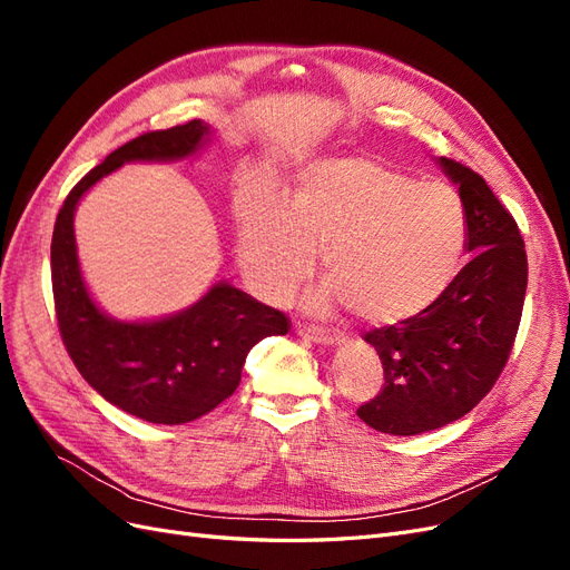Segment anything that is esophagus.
Instances as JSON below:
<instances>
[{
  "instance_id": "1",
  "label": "esophagus",
  "mask_w": 570,
  "mask_h": 570,
  "mask_svg": "<svg viewBox=\"0 0 570 570\" xmlns=\"http://www.w3.org/2000/svg\"><path fill=\"white\" fill-rule=\"evenodd\" d=\"M295 331L297 335L312 340V342H321V344H335L342 340V335L337 331H331V327H321V325H308L297 321L295 323Z\"/></svg>"
}]
</instances>
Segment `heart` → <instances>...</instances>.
<instances>
[{"instance_id":"heart-1","label":"heart","mask_w":570,"mask_h":570,"mask_svg":"<svg viewBox=\"0 0 570 570\" xmlns=\"http://www.w3.org/2000/svg\"><path fill=\"white\" fill-rule=\"evenodd\" d=\"M239 262L266 299H285L314 268L323 304L373 325L421 316L452 283L465 245L456 189L416 183L371 159L312 166L281 206L249 199L237 214Z\"/></svg>"}]
</instances>
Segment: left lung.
I'll list each match as a JSON object with an SVG mask.
<instances>
[{
    "instance_id": "obj_1",
    "label": "left lung",
    "mask_w": 570,
    "mask_h": 570,
    "mask_svg": "<svg viewBox=\"0 0 570 570\" xmlns=\"http://www.w3.org/2000/svg\"><path fill=\"white\" fill-rule=\"evenodd\" d=\"M459 185L473 258L416 318L373 327L383 387L356 416L390 435H419L465 416L502 375L519 333L528 254L519 226L473 168L440 159Z\"/></svg>"
}]
</instances>
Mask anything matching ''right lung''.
Masks as SVG:
<instances>
[{"mask_svg":"<svg viewBox=\"0 0 570 570\" xmlns=\"http://www.w3.org/2000/svg\"><path fill=\"white\" fill-rule=\"evenodd\" d=\"M206 132L209 126L195 118L114 149L68 193L51 235V292L68 356L107 402L149 423L178 425L214 411L237 390L254 344L289 331L283 312L226 283L214 285L187 312L157 323L107 318L82 285L73 237L78 199L124 161L187 157Z\"/></svg>","mask_w":570,"mask_h":570,"instance_id":"1","label":"right lung"}]
</instances>
